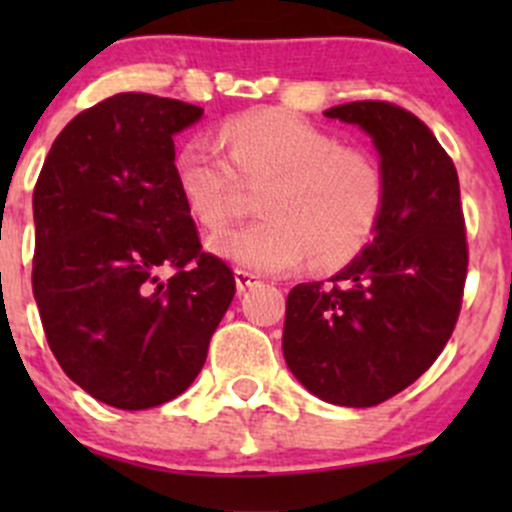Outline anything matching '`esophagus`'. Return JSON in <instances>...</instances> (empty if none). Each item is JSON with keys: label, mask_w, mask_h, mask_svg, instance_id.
Masks as SVG:
<instances>
[{"label": "esophagus", "mask_w": 512, "mask_h": 512, "mask_svg": "<svg viewBox=\"0 0 512 512\" xmlns=\"http://www.w3.org/2000/svg\"><path fill=\"white\" fill-rule=\"evenodd\" d=\"M235 282H237V289L240 292H245V289H252L260 285V275H255V272L250 270H235Z\"/></svg>", "instance_id": "esophagus-1"}]
</instances>
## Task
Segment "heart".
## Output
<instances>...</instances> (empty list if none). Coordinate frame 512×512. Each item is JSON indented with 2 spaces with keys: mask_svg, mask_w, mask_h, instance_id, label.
<instances>
[{
  "mask_svg": "<svg viewBox=\"0 0 512 512\" xmlns=\"http://www.w3.org/2000/svg\"><path fill=\"white\" fill-rule=\"evenodd\" d=\"M220 140L198 133L175 151L173 178L190 218L208 230L223 225L240 188L237 174L267 188L257 198L262 220L210 237L215 255L272 275L297 270L307 257L317 270H337L374 240L386 175L371 153L285 111L232 118Z\"/></svg>",
  "mask_w": 512,
  "mask_h": 512,
  "instance_id": "obj_1",
  "label": "heart"
}]
</instances>
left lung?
<instances>
[{"label":"left lung","instance_id":"obj_1","mask_svg":"<svg viewBox=\"0 0 512 512\" xmlns=\"http://www.w3.org/2000/svg\"><path fill=\"white\" fill-rule=\"evenodd\" d=\"M324 116L371 136L386 210L342 272L289 292L282 352L314 396L366 409L414 384L451 339L468 272L466 220L456 165L421 118L386 101L342 103Z\"/></svg>","mask_w":512,"mask_h":512}]
</instances>
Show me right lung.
<instances>
[{"label":"right lung","mask_w":512,"mask_h":512,"mask_svg":"<svg viewBox=\"0 0 512 512\" xmlns=\"http://www.w3.org/2000/svg\"><path fill=\"white\" fill-rule=\"evenodd\" d=\"M203 108L116 94L56 136L34 188L32 287L46 342L86 394L126 411L183 394L235 297L173 178ZM160 269H173L163 283Z\"/></svg>","instance_id":"add662e5"}]
</instances>
